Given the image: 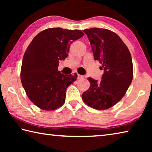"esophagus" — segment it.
Segmentation results:
<instances>
[{"mask_svg":"<svg viewBox=\"0 0 152 152\" xmlns=\"http://www.w3.org/2000/svg\"><path fill=\"white\" fill-rule=\"evenodd\" d=\"M84 76H82V75H80V74H78V77H77V78L78 80H81V79H83Z\"/></svg>","mask_w":152,"mask_h":152,"instance_id":"obj_1","label":"esophagus"}]
</instances>
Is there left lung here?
I'll list each match as a JSON object with an SVG mask.
<instances>
[{"label":"left lung","instance_id":"obj_1","mask_svg":"<svg viewBox=\"0 0 152 152\" xmlns=\"http://www.w3.org/2000/svg\"><path fill=\"white\" fill-rule=\"evenodd\" d=\"M87 35L95 60L102 64L104 70L100 81L88 80L91 86L82 94L88 106L104 110L114 106L124 96L132 82L133 68L128 48L116 33L106 29L83 30Z\"/></svg>","mask_w":152,"mask_h":152}]
</instances>
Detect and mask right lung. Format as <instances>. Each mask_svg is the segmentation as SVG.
Returning a JSON list of instances; mask_svg holds the SVG:
<instances>
[{
    "instance_id": "obj_1",
    "label": "right lung",
    "mask_w": 152,
    "mask_h": 152,
    "mask_svg": "<svg viewBox=\"0 0 152 152\" xmlns=\"http://www.w3.org/2000/svg\"><path fill=\"white\" fill-rule=\"evenodd\" d=\"M84 34L80 30L50 28L35 36L23 58L20 80L30 101L40 109L55 110L65 102L68 87L77 74L58 71L59 61L67 58L70 45Z\"/></svg>"
}]
</instances>
